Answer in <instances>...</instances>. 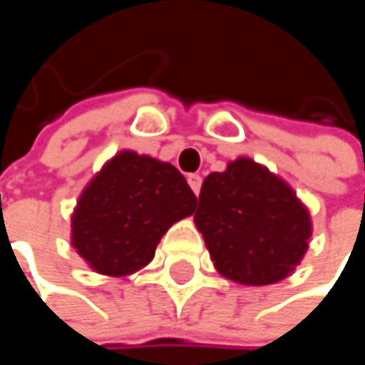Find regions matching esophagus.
Listing matches in <instances>:
<instances>
[{
    "label": "esophagus",
    "mask_w": 365,
    "mask_h": 365,
    "mask_svg": "<svg viewBox=\"0 0 365 365\" xmlns=\"http://www.w3.org/2000/svg\"><path fill=\"white\" fill-rule=\"evenodd\" d=\"M187 183H190L192 192L198 196V192H200V185H202V178H200L198 173H190V175H187Z\"/></svg>",
    "instance_id": "1"
}]
</instances>
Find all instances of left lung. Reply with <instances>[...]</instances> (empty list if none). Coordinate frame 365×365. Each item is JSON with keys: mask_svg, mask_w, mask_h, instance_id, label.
I'll use <instances>...</instances> for the list:
<instances>
[{"mask_svg": "<svg viewBox=\"0 0 365 365\" xmlns=\"http://www.w3.org/2000/svg\"><path fill=\"white\" fill-rule=\"evenodd\" d=\"M194 222L215 268L243 285L285 279L311 239L309 211L294 190L250 158L202 182Z\"/></svg>", "mask_w": 365, "mask_h": 365, "instance_id": "left-lung-1", "label": "left lung"}]
</instances>
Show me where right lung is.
I'll return each instance as SVG.
<instances>
[{"label":"right lung","mask_w":365,"mask_h":365,"mask_svg":"<svg viewBox=\"0 0 365 365\" xmlns=\"http://www.w3.org/2000/svg\"><path fill=\"white\" fill-rule=\"evenodd\" d=\"M196 196L169 163L120 152L86 185L71 217V243L97 272L145 266L163 235L194 213Z\"/></svg>","instance_id":"add662e5"}]
</instances>
